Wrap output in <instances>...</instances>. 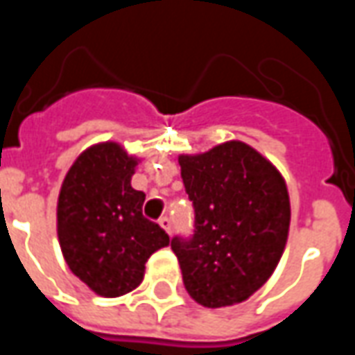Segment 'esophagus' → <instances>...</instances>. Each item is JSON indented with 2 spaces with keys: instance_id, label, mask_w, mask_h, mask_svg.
<instances>
[{
  "instance_id": "obj_1",
  "label": "esophagus",
  "mask_w": 355,
  "mask_h": 355,
  "mask_svg": "<svg viewBox=\"0 0 355 355\" xmlns=\"http://www.w3.org/2000/svg\"><path fill=\"white\" fill-rule=\"evenodd\" d=\"M159 226H162L167 234H171V230H173V220H171L169 216H162V218H159Z\"/></svg>"
}]
</instances>
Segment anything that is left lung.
I'll use <instances>...</instances> for the list:
<instances>
[{"mask_svg": "<svg viewBox=\"0 0 355 355\" xmlns=\"http://www.w3.org/2000/svg\"><path fill=\"white\" fill-rule=\"evenodd\" d=\"M178 163L193 224L190 236L171 239V249L186 291L207 308L243 302L268 282L285 249L291 220L285 180L239 140L180 155Z\"/></svg>", "mask_w": 355, "mask_h": 355, "instance_id": "left-lung-1", "label": "left lung"}]
</instances>
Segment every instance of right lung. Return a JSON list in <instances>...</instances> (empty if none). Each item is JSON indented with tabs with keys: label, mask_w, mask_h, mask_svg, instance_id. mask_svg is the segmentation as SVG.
Instances as JSON below:
<instances>
[{
	"label": "right lung",
	"mask_w": 355,
	"mask_h": 355,
	"mask_svg": "<svg viewBox=\"0 0 355 355\" xmlns=\"http://www.w3.org/2000/svg\"><path fill=\"white\" fill-rule=\"evenodd\" d=\"M135 167L119 144H96L76 159L58 196L66 264L101 297L137 289L148 259L169 245L167 232L142 215L146 196L131 186Z\"/></svg>",
	"instance_id": "1"
}]
</instances>
